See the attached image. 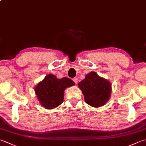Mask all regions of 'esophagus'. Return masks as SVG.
<instances>
[{
  "instance_id": "1",
  "label": "esophagus",
  "mask_w": 146,
  "mask_h": 146,
  "mask_svg": "<svg viewBox=\"0 0 146 146\" xmlns=\"http://www.w3.org/2000/svg\"><path fill=\"white\" fill-rule=\"evenodd\" d=\"M73 81L75 82L76 84H77V83H78V79L77 78H74L73 79Z\"/></svg>"
}]
</instances>
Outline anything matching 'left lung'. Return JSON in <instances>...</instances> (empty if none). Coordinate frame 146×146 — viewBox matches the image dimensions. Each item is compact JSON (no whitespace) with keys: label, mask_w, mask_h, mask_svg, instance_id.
Wrapping results in <instances>:
<instances>
[{"label":"left lung","mask_w":146,"mask_h":146,"mask_svg":"<svg viewBox=\"0 0 146 146\" xmlns=\"http://www.w3.org/2000/svg\"><path fill=\"white\" fill-rule=\"evenodd\" d=\"M78 87L84 95L85 101L94 107L103 106L110 98L111 85L110 82L92 71L79 82Z\"/></svg>","instance_id":"8db88e82"}]
</instances>
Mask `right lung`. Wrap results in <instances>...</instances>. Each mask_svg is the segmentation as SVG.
<instances>
[{
	"label": "right lung",
	"instance_id": "1",
	"mask_svg": "<svg viewBox=\"0 0 146 146\" xmlns=\"http://www.w3.org/2000/svg\"><path fill=\"white\" fill-rule=\"evenodd\" d=\"M75 84L66 77L58 79L55 75L49 74L36 86L35 93L42 107L53 109L63 103L64 90Z\"/></svg>",
	"mask_w": 146,
	"mask_h": 146
}]
</instances>
